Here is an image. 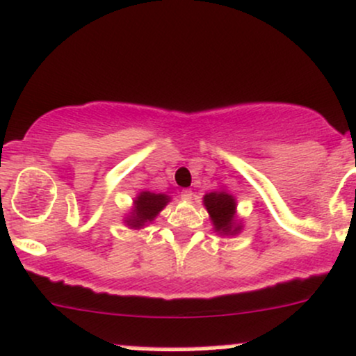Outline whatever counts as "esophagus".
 I'll use <instances>...</instances> for the list:
<instances>
[{"mask_svg":"<svg viewBox=\"0 0 356 356\" xmlns=\"http://www.w3.org/2000/svg\"><path fill=\"white\" fill-rule=\"evenodd\" d=\"M193 191L191 190H188V188H185V190H181V193H179V197H181V200H185V202H190V200H193Z\"/></svg>","mask_w":356,"mask_h":356,"instance_id":"obj_1","label":"esophagus"}]
</instances>
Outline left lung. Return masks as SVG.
<instances>
[{
  "instance_id": "left-lung-1",
  "label": "left lung",
  "mask_w": 356,
  "mask_h": 356,
  "mask_svg": "<svg viewBox=\"0 0 356 356\" xmlns=\"http://www.w3.org/2000/svg\"><path fill=\"white\" fill-rule=\"evenodd\" d=\"M207 210H209L215 230L220 234H235L241 227L234 225L235 200L225 191H213L203 197Z\"/></svg>"
}]
</instances>
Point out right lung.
Wrapping results in <instances>:
<instances>
[{
	"label": "right lung",
	"instance_id": "obj_1",
	"mask_svg": "<svg viewBox=\"0 0 356 356\" xmlns=\"http://www.w3.org/2000/svg\"><path fill=\"white\" fill-rule=\"evenodd\" d=\"M170 202L166 195L161 193H151V191H143L138 200L134 202L133 215L127 218V225L139 229L145 225L146 222H151L154 217L163 210V207Z\"/></svg>",
	"mask_w": 356,
	"mask_h": 356
}]
</instances>
